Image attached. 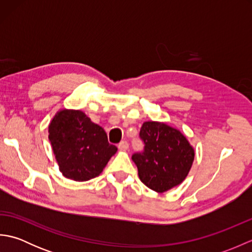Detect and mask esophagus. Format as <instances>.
<instances>
[{
  "label": "esophagus",
  "mask_w": 252,
  "mask_h": 252,
  "mask_svg": "<svg viewBox=\"0 0 252 252\" xmlns=\"http://www.w3.org/2000/svg\"><path fill=\"white\" fill-rule=\"evenodd\" d=\"M118 148H119L120 151H126V149L129 148V143H127L126 141H122V142L119 143Z\"/></svg>",
  "instance_id": "1"
}]
</instances>
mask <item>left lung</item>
<instances>
[{
  "instance_id": "8db88e82",
  "label": "left lung",
  "mask_w": 252,
  "mask_h": 252,
  "mask_svg": "<svg viewBox=\"0 0 252 252\" xmlns=\"http://www.w3.org/2000/svg\"><path fill=\"white\" fill-rule=\"evenodd\" d=\"M142 152L132 155L140 180L148 189L163 192L185 180L194 161V149L182 133L164 123L144 122Z\"/></svg>"
}]
</instances>
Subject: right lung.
<instances>
[{
  "mask_svg": "<svg viewBox=\"0 0 252 252\" xmlns=\"http://www.w3.org/2000/svg\"><path fill=\"white\" fill-rule=\"evenodd\" d=\"M49 140L63 175L84 182L98 176L117 147L106 132L80 110H62L49 126Z\"/></svg>",
  "mask_w": 252,
  "mask_h": 252,
  "instance_id": "right-lung-1",
  "label": "right lung"
}]
</instances>
